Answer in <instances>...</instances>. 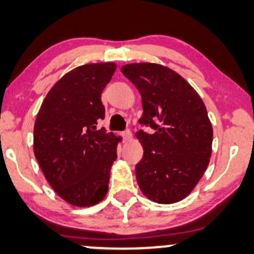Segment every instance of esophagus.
I'll return each mask as SVG.
<instances>
[{
    "mask_svg": "<svg viewBox=\"0 0 254 254\" xmlns=\"http://www.w3.org/2000/svg\"><path fill=\"white\" fill-rule=\"evenodd\" d=\"M123 137L125 140H131L132 139V133H131L130 130H125L123 132Z\"/></svg>",
    "mask_w": 254,
    "mask_h": 254,
    "instance_id": "esophagus-1",
    "label": "esophagus"
}]
</instances>
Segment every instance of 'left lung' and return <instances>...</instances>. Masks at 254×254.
Listing matches in <instances>:
<instances>
[{
	"instance_id": "8db88e82",
	"label": "left lung",
	"mask_w": 254,
	"mask_h": 254,
	"mask_svg": "<svg viewBox=\"0 0 254 254\" xmlns=\"http://www.w3.org/2000/svg\"><path fill=\"white\" fill-rule=\"evenodd\" d=\"M121 70L142 96L139 123L155 130L136 133L144 149L136 165L140 191L158 204L181 201L203 177L212 153L213 130L204 102L168 66L132 63Z\"/></svg>"
}]
</instances>
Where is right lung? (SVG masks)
<instances>
[{"label":"right lung","mask_w":254,"mask_h":254,"mask_svg":"<svg viewBox=\"0 0 254 254\" xmlns=\"http://www.w3.org/2000/svg\"><path fill=\"white\" fill-rule=\"evenodd\" d=\"M115 70L112 62L72 69L50 89L35 121V157L54 191L73 206H92L108 192L118 139L97 124Z\"/></svg>","instance_id":"1"}]
</instances>
